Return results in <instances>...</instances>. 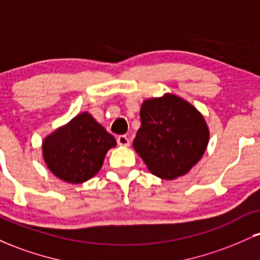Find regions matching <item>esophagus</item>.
Wrapping results in <instances>:
<instances>
[{
    "label": "esophagus",
    "mask_w": 260,
    "mask_h": 260,
    "mask_svg": "<svg viewBox=\"0 0 260 260\" xmlns=\"http://www.w3.org/2000/svg\"><path fill=\"white\" fill-rule=\"evenodd\" d=\"M117 143H118V145H121V147H129L131 140L127 136H118Z\"/></svg>",
    "instance_id": "obj_1"
}]
</instances>
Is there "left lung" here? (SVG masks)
<instances>
[{
	"instance_id": "left-lung-1",
	"label": "left lung",
	"mask_w": 260,
	"mask_h": 260,
	"mask_svg": "<svg viewBox=\"0 0 260 260\" xmlns=\"http://www.w3.org/2000/svg\"><path fill=\"white\" fill-rule=\"evenodd\" d=\"M142 126L133 148L151 174L175 180L188 174L207 150L209 127L197 107L166 92L140 106Z\"/></svg>"
}]
</instances>
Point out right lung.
Segmentation results:
<instances>
[{"label": "right lung", "instance_id": "obj_1", "mask_svg": "<svg viewBox=\"0 0 260 260\" xmlns=\"http://www.w3.org/2000/svg\"><path fill=\"white\" fill-rule=\"evenodd\" d=\"M116 145L115 137L85 111L45 137L41 150L44 162L56 177L79 184L100 171L107 151Z\"/></svg>", "mask_w": 260, "mask_h": 260}]
</instances>
